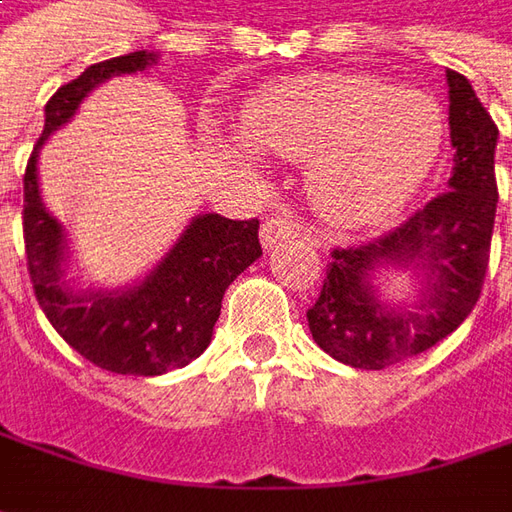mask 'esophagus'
<instances>
[{
	"label": "esophagus",
	"instance_id": "esophagus-1",
	"mask_svg": "<svg viewBox=\"0 0 512 512\" xmlns=\"http://www.w3.org/2000/svg\"><path fill=\"white\" fill-rule=\"evenodd\" d=\"M303 235V223L297 221L291 212H277L272 215L269 221L260 226V240H263V246L266 249H272L277 243H283V240H294Z\"/></svg>",
	"mask_w": 512,
	"mask_h": 512
}]
</instances>
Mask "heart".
Masks as SVG:
<instances>
[{"mask_svg":"<svg viewBox=\"0 0 512 512\" xmlns=\"http://www.w3.org/2000/svg\"><path fill=\"white\" fill-rule=\"evenodd\" d=\"M260 150L306 161L320 218L340 229L382 223L411 201L442 150V113L425 93L357 73H311L274 84L246 107Z\"/></svg>","mask_w":512,"mask_h":512,"instance_id":"heart-1","label":"heart"}]
</instances>
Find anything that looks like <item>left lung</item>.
<instances>
[{"label":"left lung","mask_w":512,"mask_h":512,"mask_svg":"<svg viewBox=\"0 0 512 512\" xmlns=\"http://www.w3.org/2000/svg\"><path fill=\"white\" fill-rule=\"evenodd\" d=\"M453 175L397 229L331 252L320 297L306 311L314 343L328 357L379 371L445 340L473 311L490 263L496 223V138L499 127L470 81L448 70ZM385 262H411L429 274L423 300L408 310L382 307L370 274Z\"/></svg>","instance_id":"1"}]
</instances>
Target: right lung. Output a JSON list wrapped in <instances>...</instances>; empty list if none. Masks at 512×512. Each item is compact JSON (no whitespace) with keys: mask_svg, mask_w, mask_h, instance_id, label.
<instances>
[{"mask_svg":"<svg viewBox=\"0 0 512 512\" xmlns=\"http://www.w3.org/2000/svg\"><path fill=\"white\" fill-rule=\"evenodd\" d=\"M155 53L138 50L90 64L79 79L62 84L45 107V130L30 152L25 169L27 274L39 306L84 360L113 374L155 377L184 368L212 340L229 283L263 255L260 221H229L223 215H201L189 223L181 240L169 249L150 277L130 291L73 294L62 283L64 235L39 198L36 158L47 135L76 113L81 98L110 76L135 73L155 64Z\"/></svg>","mask_w":512,"mask_h":512,"instance_id":"obj_1","label":"right lung"}]
</instances>
